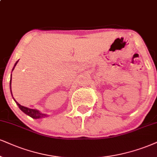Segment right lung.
Instances as JSON below:
<instances>
[{"instance_id":"right-lung-1","label":"right lung","mask_w":157,"mask_h":157,"mask_svg":"<svg viewBox=\"0 0 157 157\" xmlns=\"http://www.w3.org/2000/svg\"><path fill=\"white\" fill-rule=\"evenodd\" d=\"M18 62H19V60L17 61L16 63L14 64V66H13V67L12 71H13V69H14V67L17 65V63H18ZM10 90H11V94H12V92H11V79H10ZM13 100H14V98H13ZM14 101L16 102L17 105L19 106V109H20L21 111L24 112V113L25 114H27V115L30 116V117H32L33 119H40V118H43V117H47V115H46V114L40 113V112L39 111H38V110L31 109V108H28L27 107H25V106L21 105L20 104H19L18 102H17L15 100H14Z\"/></svg>"}]
</instances>
